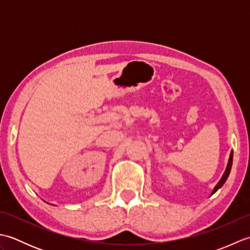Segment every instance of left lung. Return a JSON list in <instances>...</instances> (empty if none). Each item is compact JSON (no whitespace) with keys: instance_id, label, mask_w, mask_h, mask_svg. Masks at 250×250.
I'll return each mask as SVG.
<instances>
[{"instance_id":"1","label":"left lung","mask_w":250,"mask_h":250,"mask_svg":"<svg viewBox=\"0 0 250 250\" xmlns=\"http://www.w3.org/2000/svg\"><path fill=\"white\" fill-rule=\"evenodd\" d=\"M232 162H233V151H231V153H230V158H229V162H228V166H227V168H226V171H225V173H224V175H222V177H221V179L219 180V183L216 185V187L214 188V190H213V192H211V194H214L217 190H218L219 188H221L222 186H224V184L226 183V180H227V178H228V176H229V174H230V171H231V167H232Z\"/></svg>"}]
</instances>
